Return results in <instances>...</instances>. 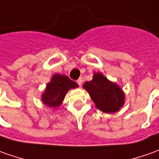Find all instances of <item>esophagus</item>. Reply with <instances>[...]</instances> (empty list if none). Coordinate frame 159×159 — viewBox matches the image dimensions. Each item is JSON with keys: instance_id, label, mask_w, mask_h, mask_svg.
Here are the masks:
<instances>
[{"instance_id": "obj_1", "label": "esophagus", "mask_w": 159, "mask_h": 159, "mask_svg": "<svg viewBox=\"0 0 159 159\" xmlns=\"http://www.w3.org/2000/svg\"><path fill=\"white\" fill-rule=\"evenodd\" d=\"M76 83L79 84V86H82V84H83V78H79V79L76 81Z\"/></svg>"}]
</instances>
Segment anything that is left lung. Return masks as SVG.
<instances>
[{
  "mask_svg": "<svg viewBox=\"0 0 159 159\" xmlns=\"http://www.w3.org/2000/svg\"><path fill=\"white\" fill-rule=\"evenodd\" d=\"M83 88L87 90L96 107L104 113L117 112L125 104V94L122 88L100 72H95L92 80L86 82Z\"/></svg>",
  "mask_w": 159,
  "mask_h": 159,
  "instance_id": "8db88e82",
  "label": "left lung"
}]
</instances>
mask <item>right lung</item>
Wrapping results in <instances>:
<instances>
[{
    "label": "right lung",
    "instance_id": "add662e5",
    "mask_svg": "<svg viewBox=\"0 0 159 159\" xmlns=\"http://www.w3.org/2000/svg\"><path fill=\"white\" fill-rule=\"evenodd\" d=\"M75 88H78V84L67 75L55 74L41 96L42 102L49 108H58L61 106L68 91Z\"/></svg>",
    "mask_w": 159,
    "mask_h": 159
}]
</instances>
